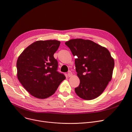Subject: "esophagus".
<instances>
[{"instance_id":"34e87169","label":"esophagus","mask_w":132,"mask_h":132,"mask_svg":"<svg viewBox=\"0 0 132 132\" xmlns=\"http://www.w3.org/2000/svg\"><path fill=\"white\" fill-rule=\"evenodd\" d=\"M67 75H68V76L69 77H72V76L73 75V74H72V72L70 71H68V72L67 73Z\"/></svg>"}]
</instances>
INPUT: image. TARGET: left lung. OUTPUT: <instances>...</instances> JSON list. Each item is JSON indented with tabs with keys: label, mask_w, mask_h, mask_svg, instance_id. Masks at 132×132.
<instances>
[{
	"label": "left lung",
	"mask_w": 132,
	"mask_h": 132,
	"mask_svg": "<svg viewBox=\"0 0 132 132\" xmlns=\"http://www.w3.org/2000/svg\"><path fill=\"white\" fill-rule=\"evenodd\" d=\"M65 44L76 56L75 64L79 86L76 94L85 100H92L101 95L111 80L114 66L109 51L88 39H72Z\"/></svg>",
	"instance_id": "1"
}]
</instances>
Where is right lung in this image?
Wrapping results in <instances>:
<instances>
[{
    "label": "right lung",
    "instance_id": "1",
    "mask_svg": "<svg viewBox=\"0 0 132 132\" xmlns=\"http://www.w3.org/2000/svg\"><path fill=\"white\" fill-rule=\"evenodd\" d=\"M60 44L57 40L35 42L18 59V79L35 97L44 99L51 96L66 79L57 71L58 61L53 57Z\"/></svg>",
    "mask_w": 132,
    "mask_h": 132
}]
</instances>
